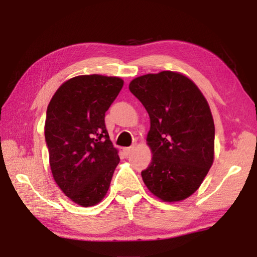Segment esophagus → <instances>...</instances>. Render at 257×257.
Segmentation results:
<instances>
[{
    "instance_id": "1",
    "label": "esophagus",
    "mask_w": 257,
    "mask_h": 257,
    "mask_svg": "<svg viewBox=\"0 0 257 257\" xmlns=\"http://www.w3.org/2000/svg\"><path fill=\"white\" fill-rule=\"evenodd\" d=\"M134 149H135L134 146H130V147H124V149H123V153H124L125 155H129V154L132 153V152L134 151Z\"/></svg>"
}]
</instances>
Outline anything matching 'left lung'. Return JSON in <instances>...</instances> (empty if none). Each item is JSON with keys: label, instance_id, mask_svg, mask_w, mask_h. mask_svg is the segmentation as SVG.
<instances>
[{"label": "left lung", "instance_id": "left-lung-1", "mask_svg": "<svg viewBox=\"0 0 257 257\" xmlns=\"http://www.w3.org/2000/svg\"><path fill=\"white\" fill-rule=\"evenodd\" d=\"M129 89L150 115L152 161L144 184L163 202H180L202 185L214 161V121L196 84L177 71L147 73Z\"/></svg>", "mask_w": 257, "mask_h": 257}]
</instances>
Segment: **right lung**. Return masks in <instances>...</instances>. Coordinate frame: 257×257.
I'll list each match as a JSON object with an SVG mask.
<instances>
[{"label":"right lung","mask_w":257,"mask_h":257,"mask_svg":"<svg viewBox=\"0 0 257 257\" xmlns=\"http://www.w3.org/2000/svg\"><path fill=\"white\" fill-rule=\"evenodd\" d=\"M122 86L119 77L77 76L59 87L47 106L44 134L52 175L82 207L105 197L120 162L104 118Z\"/></svg>","instance_id":"add662e5"}]
</instances>
